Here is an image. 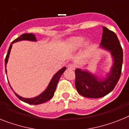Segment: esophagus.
<instances>
[{
    "instance_id": "34e87169",
    "label": "esophagus",
    "mask_w": 129,
    "mask_h": 129,
    "mask_svg": "<svg viewBox=\"0 0 129 129\" xmlns=\"http://www.w3.org/2000/svg\"><path fill=\"white\" fill-rule=\"evenodd\" d=\"M68 69H70V70H75V66L74 64H72V63H71V64H69L68 66Z\"/></svg>"
}]
</instances>
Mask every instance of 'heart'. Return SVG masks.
Wrapping results in <instances>:
<instances>
[{
    "mask_svg": "<svg viewBox=\"0 0 129 129\" xmlns=\"http://www.w3.org/2000/svg\"><path fill=\"white\" fill-rule=\"evenodd\" d=\"M85 39V37L84 36H76L71 37L68 42V48L72 51H75L82 46ZM88 41H86V44H88Z\"/></svg>",
    "mask_w": 129,
    "mask_h": 129,
    "instance_id": "heart-1",
    "label": "heart"
}]
</instances>
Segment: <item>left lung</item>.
Listing matches in <instances>:
<instances>
[{"mask_svg": "<svg viewBox=\"0 0 129 129\" xmlns=\"http://www.w3.org/2000/svg\"><path fill=\"white\" fill-rule=\"evenodd\" d=\"M103 33L100 48L110 52L113 64L106 77L100 78L87 70H75V87L82 96L90 98L103 97L116 86L121 73L123 49L116 34L103 27Z\"/></svg>", "mask_w": 129, "mask_h": 129, "instance_id": "8db88e82", "label": "left lung"}]
</instances>
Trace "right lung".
<instances>
[{
    "instance_id": "right-lung-1",
    "label": "right lung",
    "mask_w": 129,
    "mask_h": 129,
    "mask_svg": "<svg viewBox=\"0 0 129 129\" xmlns=\"http://www.w3.org/2000/svg\"><path fill=\"white\" fill-rule=\"evenodd\" d=\"M29 41L36 42L37 39L35 37V35H33V33H25V34H23L21 35H20L19 37L17 38L16 39H15L14 41H13L12 43H11V44H10V46L9 49H8V51L7 53V55H6V58H5V70H6V73H7V71H6V64H7L8 60V58H9L10 53V51H11L12 44L14 43H17L18 41ZM66 67H63V68H61V70H59L52 77L51 81H50L49 84H48V86H47V88L44 90V91L41 93V94H40L39 96H36V97L31 98H26L19 96L17 93H16L14 91V94L20 100L24 102L25 103L29 104L38 105L44 103V102H46L49 100L51 99L53 97V96H54V92L56 90V86H57V84H58V81H59V78H60L61 75L63 74V73L66 71ZM10 87H11V86H10ZM11 88L12 89V87Z\"/></svg>"
}]
</instances>
